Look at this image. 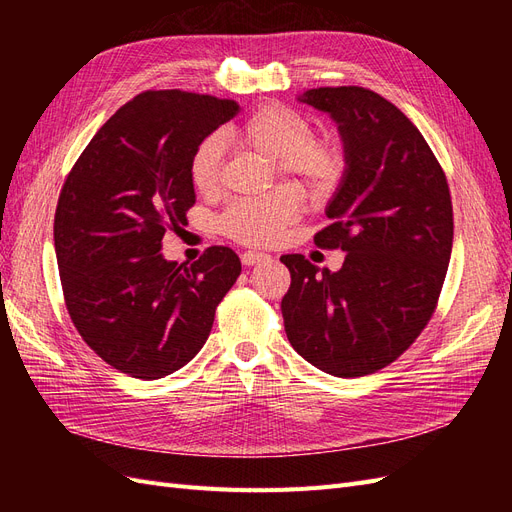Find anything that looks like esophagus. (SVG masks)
I'll use <instances>...</instances> for the list:
<instances>
[{
    "label": "esophagus",
    "mask_w": 512,
    "mask_h": 512,
    "mask_svg": "<svg viewBox=\"0 0 512 512\" xmlns=\"http://www.w3.org/2000/svg\"><path fill=\"white\" fill-rule=\"evenodd\" d=\"M265 260H269V254H265V252L247 250L241 254V262L245 267H254V265H258V262H265Z\"/></svg>",
    "instance_id": "1"
}]
</instances>
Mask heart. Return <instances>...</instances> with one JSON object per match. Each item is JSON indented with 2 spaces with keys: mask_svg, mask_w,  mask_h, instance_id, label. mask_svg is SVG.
<instances>
[{
  "mask_svg": "<svg viewBox=\"0 0 512 512\" xmlns=\"http://www.w3.org/2000/svg\"><path fill=\"white\" fill-rule=\"evenodd\" d=\"M232 141L275 160L277 168L303 179L318 194L333 192L346 173V151L333 136L312 138L309 121L288 106L269 104L247 115L228 130ZM222 141L207 136L194 149L190 179L200 194L218 188ZM303 194L294 185H275L273 190L237 198L222 211L220 230L245 245H269L280 241L299 218Z\"/></svg>",
  "mask_w": 512,
  "mask_h": 512,
  "instance_id": "obj_1",
  "label": "heart"
}]
</instances>
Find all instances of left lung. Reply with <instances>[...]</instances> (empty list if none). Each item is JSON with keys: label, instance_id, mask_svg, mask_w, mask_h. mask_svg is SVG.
I'll return each mask as SVG.
<instances>
[{"label": "left lung", "instance_id": "left-lung-1", "mask_svg": "<svg viewBox=\"0 0 512 512\" xmlns=\"http://www.w3.org/2000/svg\"><path fill=\"white\" fill-rule=\"evenodd\" d=\"M335 123L346 173L316 245L346 252L339 271L301 254L282 299L288 342L307 363L359 378L393 363L436 309L453 250L451 192L423 134L365 87H318L297 98Z\"/></svg>", "mask_w": 512, "mask_h": 512}]
</instances>
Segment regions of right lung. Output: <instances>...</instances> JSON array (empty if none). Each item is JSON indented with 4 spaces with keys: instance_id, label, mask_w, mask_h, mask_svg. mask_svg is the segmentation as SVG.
Here are the masks:
<instances>
[{
    "instance_id": "right-lung-1",
    "label": "right lung",
    "mask_w": 512,
    "mask_h": 512,
    "mask_svg": "<svg viewBox=\"0 0 512 512\" xmlns=\"http://www.w3.org/2000/svg\"><path fill=\"white\" fill-rule=\"evenodd\" d=\"M237 113L232 100L145 91L91 138L61 188L53 235L68 314L121 374L158 380L188 365L237 282L230 247L213 245L192 265L160 252L196 200L194 149Z\"/></svg>"
}]
</instances>
